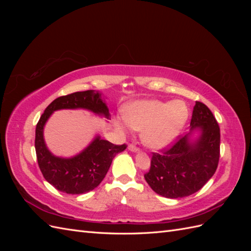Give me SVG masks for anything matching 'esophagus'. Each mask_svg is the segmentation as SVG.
<instances>
[{
	"instance_id": "34e87169",
	"label": "esophagus",
	"mask_w": 251,
	"mask_h": 251,
	"mask_svg": "<svg viewBox=\"0 0 251 251\" xmlns=\"http://www.w3.org/2000/svg\"><path fill=\"white\" fill-rule=\"evenodd\" d=\"M127 149L130 150L131 151H139V149H138L137 147H136V146H134V144H128Z\"/></svg>"
}]
</instances>
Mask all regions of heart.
<instances>
[{
	"instance_id": "heart-1",
	"label": "heart",
	"mask_w": 251,
	"mask_h": 251,
	"mask_svg": "<svg viewBox=\"0 0 251 251\" xmlns=\"http://www.w3.org/2000/svg\"><path fill=\"white\" fill-rule=\"evenodd\" d=\"M189 116L187 105L182 100H137L124 109V120H117L121 132L126 127L142 131L141 139L153 150L168 148L183 130Z\"/></svg>"
}]
</instances>
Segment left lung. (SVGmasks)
Returning <instances> with one entry per match:
<instances>
[{
    "label": "left lung",
    "instance_id": "1",
    "mask_svg": "<svg viewBox=\"0 0 251 251\" xmlns=\"http://www.w3.org/2000/svg\"><path fill=\"white\" fill-rule=\"evenodd\" d=\"M200 128L196 141L192 131ZM220 158V127L214 114L196 101L191 120V132L179 136L170 149L153 153L151 169L144 175L155 193L165 198L178 199L193 195L214 176Z\"/></svg>",
    "mask_w": 251,
    "mask_h": 251
}]
</instances>
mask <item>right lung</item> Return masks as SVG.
<instances>
[{
  "label": "right lung",
  "instance_id": "add662e5",
  "mask_svg": "<svg viewBox=\"0 0 251 251\" xmlns=\"http://www.w3.org/2000/svg\"><path fill=\"white\" fill-rule=\"evenodd\" d=\"M63 109H85L110 118L109 109L95 90L75 92L53 100L42 114L35 128V151L37 163L44 178L57 191L71 195L85 194L100 184L107 175L113 158L126 149L96 136L79 154L71 158L53 155L44 140V126L52 113Z\"/></svg>",
  "mask_w": 251,
  "mask_h": 251
}]
</instances>
